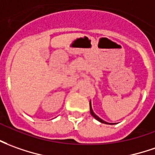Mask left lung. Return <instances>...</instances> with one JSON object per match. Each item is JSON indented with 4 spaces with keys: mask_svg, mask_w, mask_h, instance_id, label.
<instances>
[{
    "mask_svg": "<svg viewBox=\"0 0 155 155\" xmlns=\"http://www.w3.org/2000/svg\"><path fill=\"white\" fill-rule=\"evenodd\" d=\"M89 106H90V113H91L92 116H94V117L95 118L96 120H99V121H100L101 123H104V124H110V123H108V122H106V121H104V120H102V119H100L99 116H97L95 115V114L94 113V111H93V110H92V107H91V102H89ZM110 124H111V123H110Z\"/></svg>",
    "mask_w": 155,
    "mask_h": 155,
    "instance_id": "obj_1",
    "label": "left lung"
}]
</instances>
